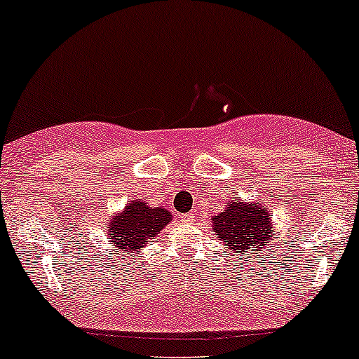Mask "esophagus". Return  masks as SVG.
<instances>
[{"label": "esophagus", "instance_id": "esophagus-1", "mask_svg": "<svg viewBox=\"0 0 359 359\" xmlns=\"http://www.w3.org/2000/svg\"><path fill=\"white\" fill-rule=\"evenodd\" d=\"M194 217H195L194 214H184V215H183V221H184V222H191V221H194Z\"/></svg>", "mask_w": 359, "mask_h": 359}]
</instances>
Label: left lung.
<instances>
[{
	"mask_svg": "<svg viewBox=\"0 0 359 359\" xmlns=\"http://www.w3.org/2000/svg\"><path fill=\"white\" fill-rule=\"evenodd\" d=\"M271 212L264 200L241 198L233 191L222 212L210 217L212 233L229 252L260 257L258 253L271 245L276 234Z\"/></svg>",
	"mask_w": 359,
	"mask_h": 359,
	"instance_id": "obj_1",
	"label": "left lung"
}]
</instances>
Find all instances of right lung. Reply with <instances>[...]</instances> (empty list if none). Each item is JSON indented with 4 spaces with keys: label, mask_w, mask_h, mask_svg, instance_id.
Wrapping results in <instances>:
<instances>
[{
    "label": "right lung",
    "mask_w": 359,
    "mask_h": 359,
    "mask_svg": "<svg viewBox=\"0 0 359 359\" xmlns=\"http://www.w3.org/2000/svg\"><path fill=\"white\" fill-rule=\"evenodd\" d=\"M171 221L172 214L164 207L150 205L144 198H132L107 217L104 236L113 252L133 257L149 241L156 240Z\"/></svg>",
    "instance_id": "right-lung-1"
}]
</instances>
